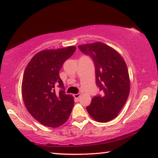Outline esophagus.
<instances>
[{
	"label": "esophagus",
	"mask_w": 158,
	"mask_h": 158,
	"mask_svg": "<svg viewBox=\"0 0 158 158\" xmlns=\"http://www.w3.org/2000/svg\"><path fill=\"white\" fill-rule=\"evenodd\" d=\"M80 96H81V94H74V95H73V97H75L76 98V99H78V98H79V97H80Z\"/></svg>",
	"instance_id": "esophagus-1"
}]
</instances>
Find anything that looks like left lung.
<instances>
[{"label": "left lung", "instance_id": "left-lung-1", "mask_svg": "<svg viewBox=\"0 0 158 158\" xmlns=\"http://www.w3.org/2000/svg\"><path fill=\"white\" fill-rule=\"evenodd\" d=\"M78 48L93 60L96 84L102 93L95 96L86 109L96 121L108 122L117 117L129 94L130 80L126 62L115 50L102 42Z\"/></svg>", "mask_w": 158, "mask_h": 158}]
</instances>
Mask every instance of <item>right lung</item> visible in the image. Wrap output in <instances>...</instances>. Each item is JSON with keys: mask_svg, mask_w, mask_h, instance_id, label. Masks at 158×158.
Returning a JSON list of instances; mask_svg holds the SVG:
<instances>
[{"mask_svg": "<svg viewBox=\"0 0 158 158\" xmlns=\"http://www.w3.org/2000/svg\"><path fill=\"white\" fill-rule=\"evenodd\" d=\"M77 48L45 50L36 53L25 68L21 91L27 110L45 126L56 128L68 120L73 97L66 94L59 70ZM60 88L59 93L55 88Z\"/></svg>", "mask_w": 158, "mask_h": 158, "instance_id": "obj_1", "label": "right lung"}]
</instances>
